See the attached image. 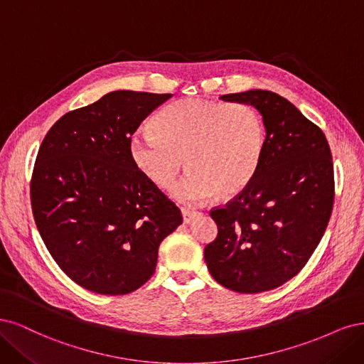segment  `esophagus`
Listing matches in <instances>:
<instances>
[{
    "label": "esophagus",
    "instance_id": "34e87169",
    "mask_svg": "<svg viewBox=\"0 0 364 364\" xmlns=\"http://www.w3.org/2000/svg\"><path fill=\"white\" fill-rule=\"evenodd\" d=\"M181 215H183L184 224H191V222H192L199 213L195 212V210H191V208H181Z\"/></svg>",
    "mask_w": 364,
    "mask_h": 364
}]
</instances>
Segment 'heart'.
<instances>
[{"instance_id":"heart-1","label":"heart","mask_w":364,"mask_h":364,"mask_svg":"<svg viewBox=\"0 0 364 364\" xmlns=\"http://www.w3.org/2000/svg\"><path fill=\"white\" fill-rule=\"evenodd\" d=\"M266 148L262 114L248 104L187 98L166 105L128 140L137 171L160 189H169L186 157L192 169L173 187L186 204L204 203L219 192L240 193L254 180Z\"/></svg>"}]
</instances>
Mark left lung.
I'll list each match as a JSON object with an SVG mask.
<instances>
[{"label": "left lung", "mask_w": 364, "mask_h": 364, "mask_svg": "<svg viewBox=\"0 0 364 364\" xmlns=\"http://www.w3.org/2000/svg\"><path fill=\"white\" fill-rule=\"evenodd\" d=\"M259 110L266 128L262 165L246 189L210 212L218 237L204 259L220 286L260 293L284 284L306 266L331 216L334 169L318 125L271 90L222 95Z\"/></svg>", "instance_id": "obj_1"}]
</instances>
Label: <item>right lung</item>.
Returning <instances> with one entry per match:
<instances>
[{
  "label": "right lung",
  "mask_w": 364,
  "mask_h": 364,
  "mask_svg": "<svg viewBox=\"0 0 364 364\" xmlns=\"http://www.w3.org/2000/svg\"><path fill=\"white\" fill-rule=\"evenodd\" d=\"M171 93L114 90L63 114L46 133L31 208L58 267L100 295H127L156 272L181 212L137 171L128 140Z\"/></svg>",
  "instance_id": "add662e5"
}]
</instances>
